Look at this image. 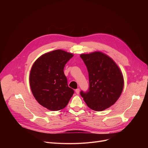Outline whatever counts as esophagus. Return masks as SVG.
I'll use <instances>...</instances> for the list:
<instances>
[{"label":"esophagus","instance_id":"obj_1","mask_svg":"<svg viewBox=\"0 0 148 148\" xmlns=\"http://www.w3.org/2000/svg\"><path fill=\"white\" fill-rule=\"evenodd\" d=\"M75 92H76V94H79V93H80V89L79 88H78V89H75Z\"/></svg>","mask_w":148,"mask_h":148}]
</instances>
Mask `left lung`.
Here are the masks:
<instances>
[{
  "instance_id": "left-lung-1",
  "label": "left lung",
  "mask_w": 148,
  "mask_h": 148,
  "mask_svg": "<svg viewBox=\"0 0 148 148\" xmlns=\"http://www.w3.org/2000/svg\"><path fill=\"white\" fill-rule=\"evenodd\" d=\"M81 58L89 74V88L80 92L84 102L92 110H104L113 105L123 88V77L120 68L106 54L95 51L82 54Z\"/></svg>"
}]
</instances>
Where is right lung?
<instances>
[{
	"label": "right lung",
	"mask_w": 148,
	"mask_h": 148,
	"mask_svg": "<svg viewBox=\"0 0 148 148\" xmlns=\"http://www.w3.org/2000/svg\"><path fill=\"white\" fill-rule=\"evenodd\" d=\"M73 57L72 53L54 50L42 54L31 68L29 83L33 95L39 104L50 110L63 109L74 94L64 72L65 64Z\"/></svg>",
	"instance_id": "obj_1"
}]
</instances>
